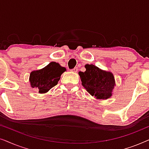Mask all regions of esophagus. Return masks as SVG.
<instances>
[{
    "label": "esophagus",
    "mask_w": 149,
    "mask_h": 149,
    "mask_svg": "<svg viewBox=\"0 0 149 149\" xmlns=\"http://www.w3.org/2000/svg\"><path fill=\"white\" fill-rule=\"evenodd\" d=\"M71 71H72V72H77V71H78V68H77V67H75V68L72 69Z\"/></svg>",
    "instance_id": "1"
}]
</instances>
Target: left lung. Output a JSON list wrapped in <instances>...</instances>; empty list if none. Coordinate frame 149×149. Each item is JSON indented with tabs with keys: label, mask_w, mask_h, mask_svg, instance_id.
<instances>
[{
	"label": "left lung",
	"mask_w": 149,
	"mask_h": 149,
	"mask_svg": "<svg viewBox=\"0 0 149 149\" xmlns=\"http://www.w3.org/2000/svg\"><path fill=\"white\" fill-rule=\"evenodd\" d=\"M85 67V72H79L83 86L97 99H107L111 97L115 85L113 74L102 70L93 64H86Z\"/></svg>",
	"instance_id": "left-lung-1"
}]
</instances>
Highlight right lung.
Wrapping results in <instances>:
<instances>
[{
    "mask_svg": "<svg viewBox=\"0 0 149 149\" xmlns=\"http://www.w3.org/2000/svg\"><path fill=\"white\" fill-rule=\"evenodd\" d=\"M66 71L58 63L52 62L44 68L30 73V82L32 88L38 89L40 93H46L58 84L61 74Z\"/></svg>",
    "mask_w": 149,
    "mask_h": 149,
    "instance_id": "1",
    "label": "right lung"
}]
</instances>
